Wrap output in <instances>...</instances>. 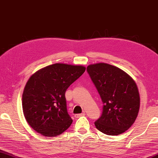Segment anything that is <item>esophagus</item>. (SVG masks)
Returning a JSON list of instances; mask_svg holds the SVG:
<instances>
[{
    "label": "esophagus",
    "mask_w": 158,
    "mask_h": 158,
    "mask_svg": "<svg viewBox=\"0 0 158 158\" xmlns=\"http://www.w3.org/2000/svg\"><path fill=\"white\" fill-rule=\"evenodd\" d=\"M84 115H85V113L83 112V113H82V114H75V115H74V117H75V118H79L80 116H84Z\"/></svg>",
    "instance_id": "1"
}]
</instances>
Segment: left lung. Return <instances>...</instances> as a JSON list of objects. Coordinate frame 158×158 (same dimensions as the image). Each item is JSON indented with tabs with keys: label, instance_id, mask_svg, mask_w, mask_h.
<instances>
[{
	"label": "left lung",
	"instance_id": "8db88e82",
	"mask_svg": "<svg viewBox=\"0 0 158 158\" xmlns=\"http://www.w3.org/2000/svg\"><path fill=\"white\" fill-rule=\"evenodd\" d=\"M102 98L103 111L95 121L98 131L109 135H120L135 122L140 109V95L135 82L126 72L106 63L87 67Z\"/></svg>",
	"mask_w": 158,
	"mask_h": 158
}]
</instances>
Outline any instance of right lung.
<instances>
[{
	"mask_svg": "<svg viewBox=\"0 0 158 158\" xmlns=\"http://www.w3.org/2000/svg\"><path fill=\"white\" fill-rule=\"evenodd\" d=\"M85 70L81 65L56 63L30 77L22 102L23 114L33 130L46 137H55L71 126L65 92Z\"/></svg>",
	"mask_w": 158,
	"mask_h": 158,
	"instance_id": "right-lung-1",
	"label": "right lung"
}]
</instances>
